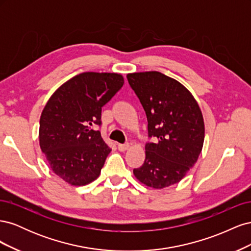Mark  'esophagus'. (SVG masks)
Instances as JSON below:
<instances>
[{
    "instance_id": "34e87169",
    "label": "esophagus",
    "mask_w": 251,
    "mask_h": 251,
    "mask_svg": "<svg viewBox=\"0 0 251 251\" xmlns=\"http://www.w3.org/2000/svg\"><path fill=\"white\" fill-rule=\"evenodd\" d=\"M130 149V144L128 143H125V144H118V150L120 151H125L126 150Z\"/></svg>"
}]
</instances>
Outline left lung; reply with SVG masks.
Instances as JSON below:
<instances>
[{
    "mask_svg": "<svg viewBox=\"0 0 251 251\" xmlns=\"http://www.w3.org/2000/svg\"><path fill=\"white\" fill-rule=\"evenodd\" d=\"M128 83L148 117L146 160L134 176L148 187L162 189L185 177L201 153L205 127L198 102L178 80L157 71L128 73Z\"/></svg>",
    "mask_w": 251,
    "mask_h": 251,
    "instance_id": "8db88e82",
    "label": "left lung"
}]
</instances>
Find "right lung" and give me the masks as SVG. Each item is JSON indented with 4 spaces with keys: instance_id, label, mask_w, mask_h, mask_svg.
Here are the masks:
<instances>
[{
    "instance_id": "1",
    "label": "right lung",
    "mask_w": 251,
    "mask_h": 251,
    "mask_svg": "<svg viewBox=\"0 0 251 251\" xmlns=\"http://www.w3.org/2000/svg\"><path fill=\"white\" fill-rule=\"evenodd\" d=\"M119 73L83 72L64 82L41 114L39 139L50 169L72 186H83L100 175L111 149L100 131L101 108L124 86Z\"/></svg>"
}]
</instances>
